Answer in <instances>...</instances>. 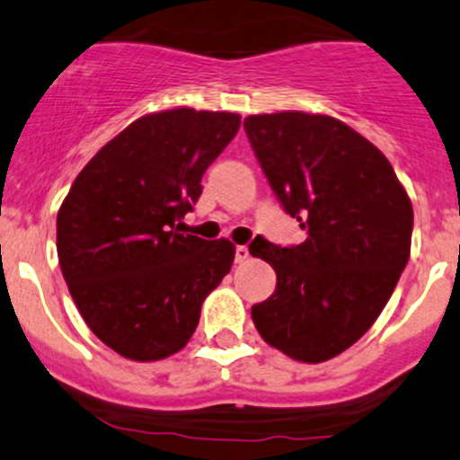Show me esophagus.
Instances as JSON below:
<instances>
[{
  "label": "esophagus",
  "mask_w": 460,
  "mask_h": 460,
  "mask_svg": "<svg viewBox=\"0 0 460 460\" xmlns=\"http://www.w3.org/2000/svg\"><path fill=\"white\" fill-rule=\"evenodd\" d=\"M234 258H236V262L241 265V262H245L247 258H250V250H247L245 245H239V247H236V252H234Z\"/></svg>",
  "instance_id": "1"
}]
</instances>
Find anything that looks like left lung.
<instances>
[{
    "label": "left lung",
    "mask_w": 460,
    "mask_h": 460,
    "mask_svg": "<svg viewBox=\"0 0 460 460\" xmlns=\"http://www.w3.org/2000/svg\"><path fill=\"white\" fill-rule=\"evenodd\" d=\"M243 128L273 193L308 230L299 245H250L278 276L252 319L271 348L323 363L389 302L411 256V198L385 154L339 119L285 111L250 115Z\"/></svg>",
    "instance_id": "8db88e82"
}]
</instances>
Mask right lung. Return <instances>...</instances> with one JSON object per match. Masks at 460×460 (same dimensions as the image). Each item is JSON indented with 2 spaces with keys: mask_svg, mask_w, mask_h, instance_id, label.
<instances>
[{
  "mask_svg": "<svg viewBox=\"0 0 460 460\" xmlns=\"http://www.w3.org/2000/svg\"><path fill=\"white\" fill-rule=\"evenodd\" d=\"M236 112H149L108 141L71 184L56 221L60 270L100 341L138 363L184 348L202 302L234 261L228 239L175 230L208 164L239 132Z\"/></svg>",
  "mask_w": 460,
  "mask_h": 460,
  "instance_id": "add662e5",
  "label": "right lung"
}]
</instances>
